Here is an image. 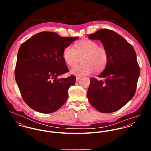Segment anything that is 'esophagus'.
<instances>
[{
	"label": "esophagus",
	"mask_w": 151,
	"mask_h": 151,
	"mask_svg": "<svg viewBox=\"0 0 151 151\" xmlns=\"http://www.w3.org/2000/svg\"><path fill=\"white\" fill-rule=\"evenodd\" d=\"M81 79L80 77H76V81H78Z\"/></svg>",
	"instance_id": "34e87169"
}]
</instances>
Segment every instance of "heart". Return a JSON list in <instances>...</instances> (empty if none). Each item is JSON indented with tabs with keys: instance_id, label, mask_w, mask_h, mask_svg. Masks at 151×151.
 I'll use <instances>...</instances> for the list:
<instances>
[{
	"instance_id": "obj_1",
	"label": "heart",
	"mask_w": 151,
	"mask_h": 151,
	"mask_svg": "<svg viewBox=\"0 0 151 151\" xmlns=\"http://www.w3.org/2000/svg\"><path fill=\"white\" fill-rule=\"evenodd\" d=\"M65 47L63 51V58L65 63L70 67L77 65L81 58V65H77L70 70L71 74L83 76L103 71L108 62L107 50L95 41L84 39L73 45Z\"/></svg>"
}]
</instances>
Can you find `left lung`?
<instances>
[{"instance_id":"1","label":"left lung","mask_w":151,"mask_h":151,"mask_svg":"<svg viewBox=\"0 0 151 151\" xmlns=\"http://www.w3.org/2000/svg\"><path fill=\"white\" fill-rule=\"evenodd\" d=\"M100 40L107 50V65L98 77L91 78L87 92L91 105L102 113H111L123 107L135 95L139 67L132 46L119 34L102 29L89 35Z\"/></svg>"}]
</instances>
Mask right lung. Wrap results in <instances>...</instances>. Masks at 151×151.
<instances>
[{
  "instance_id": "obj_1",
  "label": "right lung",
  "mask_w": 151,
  "mask_h": 151,
  "mask_svg": "<svg viewBox=\"0 0 151 151\" xmlns=\"http://www.w3.org/2000/svg\"><path fill=\"white\" fill-rule=\"evenodd\" d=\"M78 38L44 31L22 43L17 53L15 78L24 101L33 110L51 113L65 104L76 77H57L68 71L63 51Z\"/></svg>"
}]
</instances>
